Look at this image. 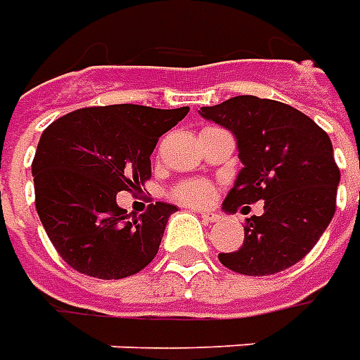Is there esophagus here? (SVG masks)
<instances>
[{"instance_id":"34e87169","label":"esophagus","mask_w":360,"mask_h":360,"mask_svg":"<svg viewBox=\"0 0 360 360\" xmlns=\"http://www.w3.org/2000/svg\"><path fill=\"white\" fill-rule=\"evenodd\" d=\"M200 218H202L205 222H218V220H220V214L205 210V212H200Z\"/></svg>"}]
</instances>
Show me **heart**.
Listing matches in <instances>:
<instances>
[{"label":"heart","instance_id":"heart-1","mask_svg":"<svg viewBox=\"0 0 360 360\" xmlns=\"http://www.w3.org/2000/svg\"><path fill=\"white\" fill-rule=\"evenodd\" d=\"M175 198L181 202H187L193 206H205L208 205L212 197H214V191L212 185L206 183V181H187V183H181L179 187L175 188Z\"/></svg>","mask_w":360,"mask_h":360}]
</instances>
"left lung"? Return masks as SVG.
Segmentation results:
<instances>
[{"label": "left lung", "mask_w": 360, "mask_h": 360, "mask_svg": "<svg viewBox=\"0 0 360 360\" xmlns=\"http://www.w3.org/2000/svg\"><path fill=\"white\" fill-rule=\"evenodd\" d=\"M198 112L232 132L243 163L224 210L236 212L241 205L265 200L263 214L251 216L243 226V245L220 253V263L250 276L296 265L335 214L341 175L329 136L298 109L253 95L200 107Z\"/></svg>", "instance_id": "8db88e82"}]
</instances>
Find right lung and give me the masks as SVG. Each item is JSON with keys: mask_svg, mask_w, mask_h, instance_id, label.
<instances>
[{"mask_svg": "<svg viewBox=\"0 0 360 360\" xmlns=\"http://www.w3.org/2000/svg\"><path fill=\"white\" fill-rule=\"evenodd\" d=\"M188 107H87L44 128L32 160L34 205L60 257L105 281L136 275L155 257L177 206L155 202L128 218L117 193L152 177L150 155Z\"/></svg>", "mask_w": 360, "mask_h": 360, "instance_id": "obj_1", "label": "right lung"}]
</instances>
